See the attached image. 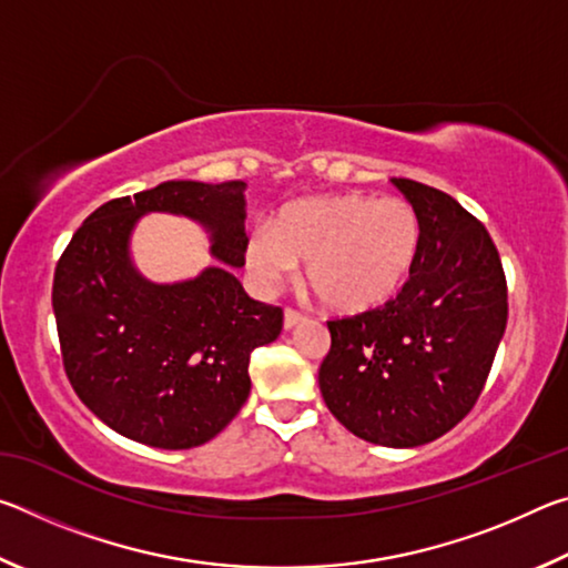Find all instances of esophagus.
<instances>
[{"instance_id": "34e87169", "label": "esophagus", "mask_w": 568, "mask_h": 568, "mask_svg": "<svg viewBox=\"0 0 568 568\" xmlns=\"http://www.w3.org/2000/svg\"><path fill=\"white\" fill-rule=\"evenodd\" d=\"M301 321H305L303 313H297L295 307H285V313H283V325H285V328H293V325H297Z\"/></svg>"}]
</instances>
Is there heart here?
<instances>
[{"label":"heart","instance_id":"1","mask_svg":"<svg viewBox=\"0 0 568 568\" xmlns=\"http://www.w3.org/2000/svg\"><path fill=\"white\" fill-rule=\"evenodd\" d=\"M420 215L408 200L358 192L301 197L255 225L245 257L255 281L273 287L305 261V285L335 313L373 311L400 293L420 253Z\"/></svg>","mask_w":568,"mask_h":568}]
</instances>
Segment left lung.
<instances>
[{
    "label": "left lung",
    "instance_id": "1",
    "mask_svg": "<svg viewBox=\"0 0 568 568\" xmlns=\"http://www.w3.org/2000/svg\"><path fill=\"white\" fill-rule=\"evenodd\" d=\"M393 182L420 215L416 267L386 305L328 321L318 383L351 434L413 448L448 434L476 406L506 331L508 287L478 217L423 182Z\"/></svg>",
    "mask_w": 568,
    "mask_h": 568
}]
</instances>
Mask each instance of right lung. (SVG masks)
<instances>
[{
  "instance_id": "right-lung-1",
  "label": "right lung",
  "mask_w": 568,
  "mask_h": 568,
  "mask_svg": "<svg viewBox=\"0 0 568 568\" xmlns=\"http://www.w3.org/2000/svg\"><path fill=\"white\" fill-rule=\"evenodd\" d=\"M243 182L170 180L100 205L54 267L52 307L64 373L112 430L152 448H195L237 416L250 355L283 331V307L250 297L225 267L187 283L152 285L128 257L145 213L195 217L213 255L245 265Z\"/></svg>"
}]
</instances>
